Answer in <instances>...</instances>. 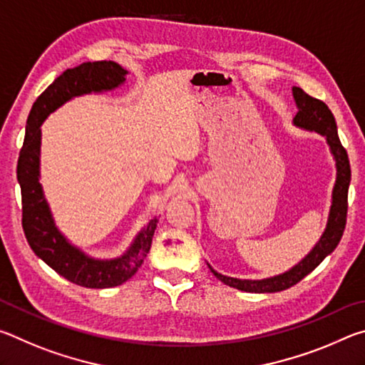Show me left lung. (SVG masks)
I'll list each match as a JSON object with an SVG mask.
<instances>
[{
  "label": "left lung",
  "instance_id": "1",
  "mask_svg": "<svg viewBox=\"0 0 365 365\" xmlns=\"http://www.w3.org/2000/svg\"><path fill=\"white\" fill-rule=\"evenodd\" d=\"M293 98L296 108H298V113L293 117V125L302 128V130L316 132L325 137L331 156L335 159L336 178L331 190V205L329 211V219H327V225L322 235H320L319 242L314 245V248L309 251L298 264L293 265L289 270L283 272V274L269 277V279L262 280L235 279V277L219 274L217 270H214L211 265L207 264V267L211 269L212 274L217 277L220 282H224L225 285L232 288L242 289V292L246 293H277L296 285V283L304 279L307 274H311L327 256L335 251L344 232L346 212H348V190L351 182V168L348 153H346L341 141L338 138L335 117H333L331 110L324 101L309 96L304 90L299 88V86H293Z\"/></svg>",
  "mask_w": 365,
  "mask_h": 365
}]
</instances>
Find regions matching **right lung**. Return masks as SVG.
Returning a JSON list of instances; mask_svg holds the SVG:
<instances>
[{"mask_svg": "<svg viewBox=\"0 0 365 365\" xmlns=\"http://www.w3.org/2000/svg\"><path fill=\"white\" fill-rule=\"evenodd\" d=\"M127 73L114 61L83 63L61 73L34 103L17 163V182L22 195V227L30 248L61 277L85 288H113L137 274L150 252L159 220L156 215L148 220L123 255L114 259H96L72 245L54 222L40 183L41 123L73 98L119 88L125 83Z\"/></svg>", "mask_w": 365, "mask_h": 365, "instance_id": "right-lung-1", "label": "right lung"}]
</instances>
